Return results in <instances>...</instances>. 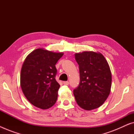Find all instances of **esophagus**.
Returning <instances> with one entry per match:
<instances>
[{
  "label": "esophagus",
  "mask_w": 134,
  "mask_h": 134,
  "mask_svg": "<svg viewBox=\"0 0 134 134\" xmlns=\"http://www.w3.org/2000/svg\"><path fill=\"white\" fill-rule=\"evenodd\" d=\"M63 83L65 85H69V82L68 81H65L63 82Z\"/></svg>",
  "instance_id": "1"
}]
</instances>
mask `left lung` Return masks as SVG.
<instances>
[{
	"mask_svg": "<svg viewBox=\"0 0 134 134\" xmlns=\"http://www.w3.org/2000/svg\"><path fill=\"white\" fill-rule=\"evenodd\" d=\"M80 83L73 90L77 103L86 110L99 107L110 92L111 74L103 55L92 51L76 53Z\"/></svg>",
	"mask_w": 134,
	"mask_h": 134,
	"instance_id": "8db88e82",
	"label": "left lung"
}]
</instances>
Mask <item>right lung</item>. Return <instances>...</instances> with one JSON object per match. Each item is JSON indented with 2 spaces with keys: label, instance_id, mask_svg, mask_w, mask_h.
Returning <instances> with one entry per match:
<instances>
[{
  "label": "right lung",
  "instance_id": "right-lung-1",
  "mask_svg": "<svg viewBox=\"0 0 134 134\" xmlns=\"http://www.w3.org/2000/svg\"><path fill=\"white\" fill-rule=\"evenodd\" d=\"M63 53L43 49L34 50L24 62L21 71V87L32 105L47 109L55 103L60 85L55 80V65Z\"/></svg>",
  "mask_w": 134,
  "mask_h": 134
}]
</instances>
